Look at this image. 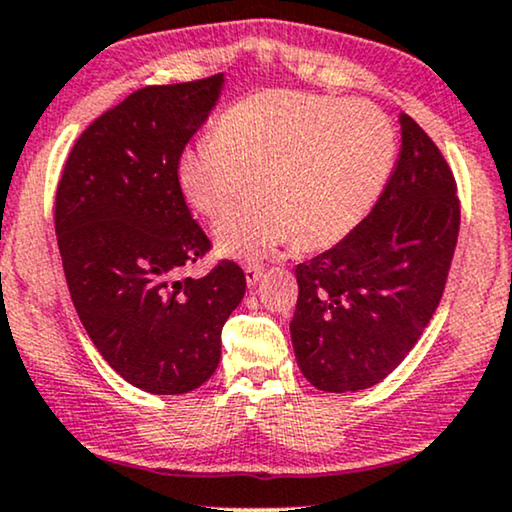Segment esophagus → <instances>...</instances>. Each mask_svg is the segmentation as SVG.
Instances as JSON below:
<instances>
[{"instance_id": "esophagus-1", "label": "esophagus", "mask_w": 512, "mask_h": 512, "mask_svg": "<svg viewBox=\"0 0 512 512\" xmlns=\"http://www.w3.org/2000/svg\"><path fill=\"white\" fill-rule=\"evenodd\" d=\"M262 271H264L262 264H245V281H248V285H255L260 281Z\"/></svg>"}]
</instances>
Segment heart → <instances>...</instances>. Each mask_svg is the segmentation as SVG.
<instances>
[{
  "mask_svg": "<svg viewBox=\"0 0 512 512\" xmlns=\"http://www.w3.org/2000/svg\"><path fill=\"white\" fill-rule=\"evenodd\" d=\"M395 135L365 100L262 91L224 109L213 138L185 147L175 180L203 217H220L250 187L257 196L215 227V245L260 260L297 238L327 248L349 236L384 189Z\"/></svg>",
  "mask_w": 512,
  "mask_h": 512,
  "instance_id": "heart-1",
  "label": "heart"
}]
</instances>
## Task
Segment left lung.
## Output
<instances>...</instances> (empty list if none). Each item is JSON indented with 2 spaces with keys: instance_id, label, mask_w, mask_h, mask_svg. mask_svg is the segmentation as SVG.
Segmentation results:
<instances>
[{
  "instance_id": "obj_1",
  "label": "left lung",
  "mask_w": 512,
  "mask_h": 512,
  "mask_svg": "<svg viewBox=\"0 0 512 512\" xmlns=\"http://www.w3.org/2000/svg\"><path fill=\"white\" fill-rule=\"evenodd\" d=\"M400 154L370 215L297 264V365L320 391H363L403 363L445 292L461 203L452 168L400 112Z\"/></svg>"
}]
</instances>
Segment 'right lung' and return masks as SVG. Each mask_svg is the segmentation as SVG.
Instances as JSON below:
<instances>
[{"label":"right lung","instance_id":"right-lung-1","mask_svg":"<svg viewBox=\"0 0 512 512\" xmlns=\"http://www.w3.org/2000/svg\"><path fill=\"white\" fill-rule=\"evenodd\" d=\"M224 74L145 86L74 142L56 192V234L74 309L128 384L156 395L199 388L217 370L222 327L245 274L210 250L175 180L177 156L206 124Z\"/></svg>","mask_w":512,"mask_h":512}]
</instances>
